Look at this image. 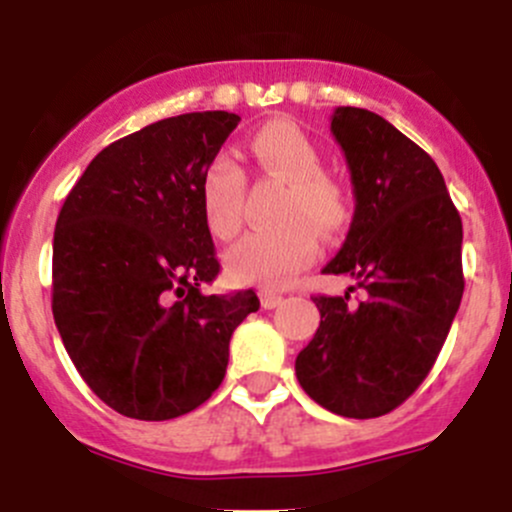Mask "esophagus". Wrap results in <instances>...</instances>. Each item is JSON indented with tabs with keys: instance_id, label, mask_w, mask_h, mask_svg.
I'll list each match as a JSON object with an SVG mask.
<instances>
[{
	"instance_id": "1",
	"label": "esophagus",
	"mask_w": 512,
	"mask_h": 512,
	"mask_svg": "<svg viewBox=\"0 0 512 512\" xmlns=\"http://www.w3.org/2000/svg\"><path fill=\"white\" fill-rule=\"evenodd\" d=\"M282 294H277V292H272V289H260V302H262V307L265 309H275V307H280L282 304Z\"/></svg>"
}]
</instances>
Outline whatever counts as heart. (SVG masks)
Returning <instances> with one entry per match:
<instances>
[{
  "label": "heart",
  "mask_w": 512,
  "mask_h": 512,
  "mask_svg": "<svg viewBox=\"0 0 512 512\" xmlns=\"http://www.w3.org/2000/svg\"><path fill=\"white\" fill-rule=\"evenodd\" d=\"M257 168L285 180L275 227H260L227 250V272L242 285L280 289L317 257L319 235L332 237L347 225L349 205L344 188L322 170V156L312 138L292 121H270L250 138ZM245 173L230 153L208 163L200 183L205 220L220 240L240 230Z\"/></svg>",
  "instance_id": "obj_1"
}]
</instances>
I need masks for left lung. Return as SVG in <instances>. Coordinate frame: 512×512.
<instances>
[{
    "mask_svg": "<svg viewBox=\"0 0 512 512\" xmlns=\"http://www.w3.org/2000/svg\"><path fill=\"white\" fill-rule=\"evenodd\" d=\"M332 133L352 173L354 218L322 272L361 302L314 297L319 329L297 354L302 389L327 411L376 418L418 389L463 297V225L433 158L366 108L339 106Z\"/></svg>",
    "mask_w": 512,
    "mask_h": 512,
    "instance_id": "1",
    "label": "left lung"
}]
</instances>
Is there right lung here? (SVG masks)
<instances>
[{
  "mask_svg": "<svg viewBox=\"0 0 512 512\" xmlns=\"http://www.w3.org/2000/svg\"><path fill=\"white\" fill-rule=\"evenodd\" d=\"M240 116L183 113L103 148L54 230L51 309L89 389L118 414L168 421L213 396L252 289L205 294L220 272L200 183Z\"/></svg>",
  "mask_w": 512,
  "mask_h": 512,
  "instance_id": "right-lung-1",
  "label": "right lung"
}]
</instances>
